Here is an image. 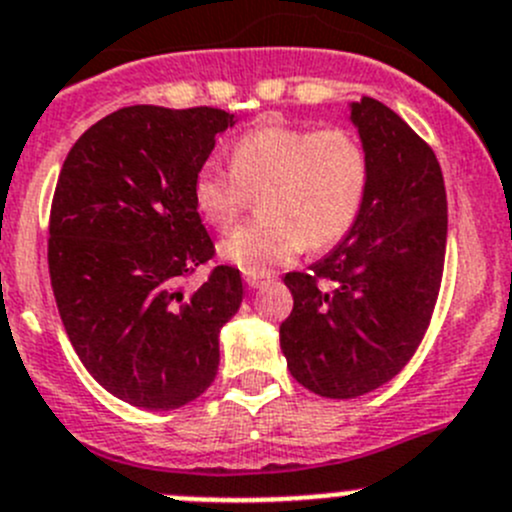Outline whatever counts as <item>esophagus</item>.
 <instances>
[{"label": "esophagus", "instance_id": "1", "mask_svg": "<svg viewBox=\"0 0 512 512\" xmlns=\"http://www.w3.org/2000/svg\"><path fill=\"white\" fill-rule=\"evenodd\" d=\"M265 280H267V275H247L245 283H247V288L257 290V288H262V285H265Z\"/></svg>", "mask_w": 512, "mask_h": 512}]
</instances>
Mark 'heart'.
Masks as SVG:
<instances>
[{
	"mask_svg": "<svg viewBox=\"0 0 512 512\" xmlns=\"http://www.w3.org/2000/svg\"><path fill=\"white\" fill-rule=\"evenodd\" d=\"M369 186V159L343 128L265 123L237 138L232 169L204 161L194 174L191 199L199 217L227 229L260 194L262 219L234 229L219 242V257L247 275H265L305 247L323 250L356 224Z\"/></svg>",
	"mask_w": 512,
	"mask_h": 512,
	"instance_id": "obj_1",
	"label": "heart"
}]
</instances>
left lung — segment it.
<instances>
[{"label": "left lung", "instance_id": "obj_1", "mask_svg": "<svg viewBox=\"0 0 512 512\" xmlns=\"http://www.w3.org/2000/svg\"><path fill=\"white\" fill-rule=\"evenodd\" d=\"M348 121L369 159L364 207L328 255L285 275L293 313L280 326L293 379L328 399L369 394L407 366L432 318L447 247L432 148L366 95L348 100Z\"/></svg>", "mask_w": 512, "mask_h": 512}]
</instances>
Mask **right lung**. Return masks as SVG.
I'll return each instance as SVG.
<instances>
[{
	"mask_svg": "<svg viewBox=\"0 0 512 512\" xmlns=\"http://www.w3.org/2000/svg\"><path fill=\"white\" fill-rule=\"evenodd\" d=\"M237 121L131 105L90 126L60 169L47 245L57 310L88 374L133 407L179 409L217 376L240 270L214 267L194 293L181 280L214 252L194 174Z\"/></svg>",
	"mask_w": 512,
	"mask_h": 512,
	"instance_id": "add662e5",
	"label": "right lung"
}]
</instances>
